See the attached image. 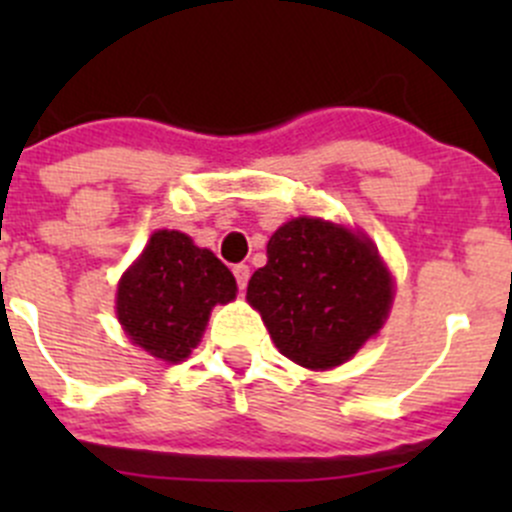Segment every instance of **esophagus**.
Here are the masks:
<instances>
[{
	"label": "esophagus",
	"mask_w": 512,
	"mask_h": 512,
	"mask_svg": "<svg viewBox=\"0 0 512 512\" xmlns=\"http://www.w3.org/2000/svg\"><path fill=\"white\" fill-rule=\"evenodd\" d=\"M232 275H235L237 287L245 289L247 287V280H250V267H247V265H235V267H232Z\"/></svg>",
	"instance_id": "esophagus-1"
}]
</instances>
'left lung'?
<instances>
[{
    "label": "left lung",
    "mask_w": 512,
    "mask_h": 512,
    "mask_svg": "<svg viewBox=\"0 0 512 512\" xmlns=\"http://www.w3.org/2000/svg\"><path fill=\"white\" fill-rule=\"evenodd\" d=\"M247 302L287 359L332 369L381 329L391 277L366 237L294 218L267 242V265L252 275Z\"/></svg>",
    "instance_id": "1"
}]
</instances>
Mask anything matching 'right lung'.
<instances>
[{
  "mask_svg": "<svg viewBox=\"0 0 512 512\" xmlns=\"http://www.w3.org/2000/svg\"><path fill=\"white\" fill-rule=\"evenodd\" d=\"M232 272L178 230H158L118 285V319L133 344L163 361H183L210 309L235 299Z\"/></svg>",
  "mask_w": 512,
  "mask_h": 512,
  "instance_id": "add662e5",
  "label": "right lung"
}]
</instances>
